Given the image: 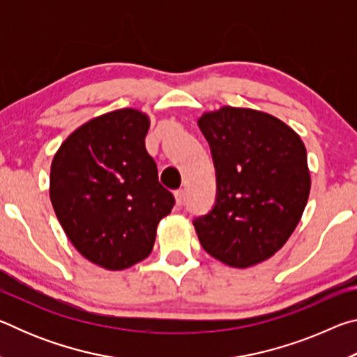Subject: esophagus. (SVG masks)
Instances as JSON below:
<instances>
[{
  "label": "esophagus",
  "instance_id": "obj_1",
  "mask_svg": "<svg viewBox=\"0 0 357 357\" xmlns=\"http://www.w3.org/2000/svg\"><path fill=\"white\" fill-rule=\"evenodd\" d=\"M174 200H176V206H181L184 203V190L179 189L174 192Z\"/></svg>",
  "mask_w": 357,
  "mask_h": 357
}]
</instances>
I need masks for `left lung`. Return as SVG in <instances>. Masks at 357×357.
<instances>
[{
	"label": "left lung",
	"instance_id": "obj_1",
	"mask_svg": "<svg viewBox=\"0 0 357 357\" xmlns=\"http://www.w3.org/2000/svg\"><path fill=\"white\" fill-rule=\"evenodd\" d=\"M213 154L215 203L193 227L203 249L231 268L280 250L310 193L301 137L273 114L222 107L198 119Z\"/></svg>",
	"mask_w": 357,
	"mask_h": 357
}]
</instances>
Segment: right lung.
Instances as JSON below:
<instances>
[{
    "mask_svg": "<svg viewBox=\"0 0 357 357\" xmlns=\"http://www.w3.org/2000/svg\"><path fill=\"white\" fill-rule=\"evenodd\" d=\"M148 129L146 114L121 108L72 132L53 157V209L75 249L100 268L121 271L146 258L174 206L144 146Z\"/></svg>",
    "mask_w": 357,
    "mask_h": 357,
    "instance_id": "obj_1",
    "label": "right lung"
}]
</instances>
